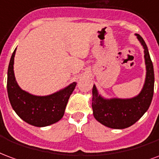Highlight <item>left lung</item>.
I'll return each instance as SVG.
<instances>
[{
  "mask_svg": "<svg viewBox=\"0 0 159 159\" xmlns=\"http://www.w3.org/2000/svg\"><path fill=\"white\" fill-rule=\"evenodd\" d=\"M144 49L146 79L141 92L135 97L106 99L99 95L96 85L92 88V109L95 119L102 125L112 129H125L143 116L150 107L154 90L153 65L148 46L142 37L135 34Z\"/></svg>",
  "mask_w": 159,
  "mask_h": 159,
  "instance_id": "left-lung-1",
  "label": "left lung"
}]
</instances>
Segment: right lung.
I'll return each mask as SVG.
<instances>
[{
    "instance_id": "add662e5",
    "label": "right lung",
    "mask_w": 159,
    "mask_h": 159,
    "mask_svg": "<svg viewBox=\"0 0 159 159\" xmlns=\"http://www.w3.org/2000/svg\"><path fill=\"white\" fill-rule=\"evenodd\" d=\"M16 50L10 59L7 70V94L12 108L24 121L36 127H45L62 119L68 101L76 86L73 82L48 96H34L22 90L16 81L13 71Z\"/></svg>"
}]
</instances>
